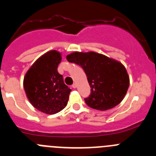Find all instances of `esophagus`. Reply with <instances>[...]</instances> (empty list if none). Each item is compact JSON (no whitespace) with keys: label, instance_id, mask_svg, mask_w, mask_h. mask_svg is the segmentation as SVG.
Here are the masks:
<instances>
[{"label":"esophagus","instance_id":"34e87169","mask_svg":"<svg viewBox=\"0 0 156 156\" xmlns=\"http://www.w3.org/2000/svg\"><path fill=\"white\" fill-rule=\"evenodd\" d=\"M72 87H73V88H76V87H77L76 83H73V84L72 85Z\"/></svg>","mask_w":156,"mask_h":156}]
</instances>
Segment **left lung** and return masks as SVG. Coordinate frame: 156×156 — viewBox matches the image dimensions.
<instances>
[{
	"mask_svg": "<svg viewBox=\"0 0 156 156\" xmlns=\"http://www.w3.org/2000/svg\"><path fill=\"white\" fill-rule=\"evenodd\" d=\"M66 58L80 66L87 76L90 94L84 100L89 107L105 111L114 108L124 98L129 79L122 63L93 51H76Z\"/></svg>",
	"mask_w": 156,
	"mask_h": 156,
	"instance_id": "1",
	"label": "left lung"
}]
</instances>
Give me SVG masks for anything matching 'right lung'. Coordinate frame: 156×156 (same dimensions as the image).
<instances>
[{
	"label": "right lung",
	"instance_id": "right-lung-1",
	"mask_svg": "<svg viewBox=\"0 0 156 156\" xmlns=\"http://www.w3.org/2000/svg\"><path fill=\"white\" fill-rule=\"evenodd\" d=\"M61 61L60 52H47L32 65L23 80L25 92L32 105L49 115L57 113L67 105L71 91L58 72Z\"/></svg>",
	"mask_w": 156,
	"mask_h": 156
}]
</instances>
